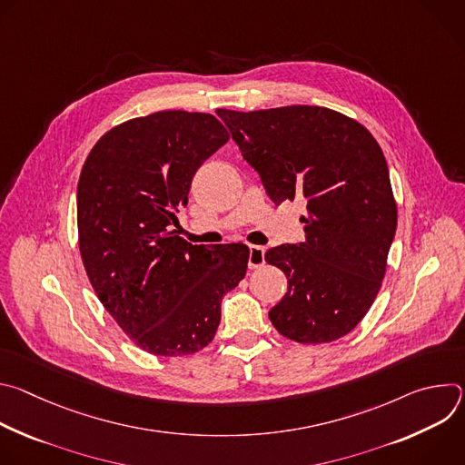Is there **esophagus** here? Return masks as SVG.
<instances>
[{"label": "esophagus", "instance_id": "esophagus-1", "mask_svg": "<svg viewBox=\"0 0 465 465\" xmlns=\"http://www.w3.org/2000/svg\"><path fill=\"white\" fill-rule=\"evenodd\" d=\"M264 250L262 246H255V244H250L248 246V269L255 271V269H261L264 264Z\"/></svg>", "mask_w": 465, "mask_h": 465}]
</instances>
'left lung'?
I'll use <instances>...</instances> for the list:
<instances>
[{
    "mask_svg": "<svg viewBox=\"0 0 465 465\" xmlns=\"http://www.w3.org/2000/svg\"><path fill=\"white\" fill-rule=\"evenodd\" d=\"M274 204L305 198V241L264 255L287 276L272 325L302 344L333 342L364 318L386 272L397 208L370 132L322 106L217 110Z\"/></svg>",
    "mask_w": 465,
    "mask_h": 465,
    "instance_id": "1",
    "label": "left lung"
}]
</instances>
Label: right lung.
Masks as SVG:
<instances>
[{
    "label": "right lung",
    "instance_id": "obj_1",
    "mask_svg": "<svg viewBox=\"0 0 465 465\" xmlns=\"http://www.w3.org/2000/svg\"><path fill=\"white\" fill-rule=\"evenodd\" d=\"M228 140L212 114L163 110L108 130L81 171L86 274L104 309L147 353L182 357L206 348L223 296L246 274L244 244L206 250L169 232L194 173Z\"/></svg>",
    "mask_w": 465,
    "mask_h": 465
}]
</instances>
